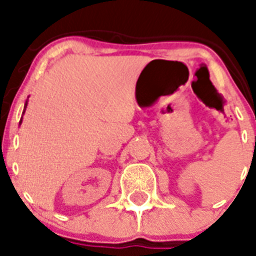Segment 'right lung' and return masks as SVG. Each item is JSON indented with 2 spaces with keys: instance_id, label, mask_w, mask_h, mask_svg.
<instances>
[{
  "instance_id": "1",
  "label": "right lung",
  "mask_w": 256,
  "mask_h": 256,
  "mask_svg": "<svg viewBox=\"0 0 256 256\" xmlns=\"http://www.w3.org/2000/svg\"><path fill=\"white\" fill-rule=\"evenodd\" d=\"M26 105H27V104H26Z\"/></svg>"
}]
</instances>
